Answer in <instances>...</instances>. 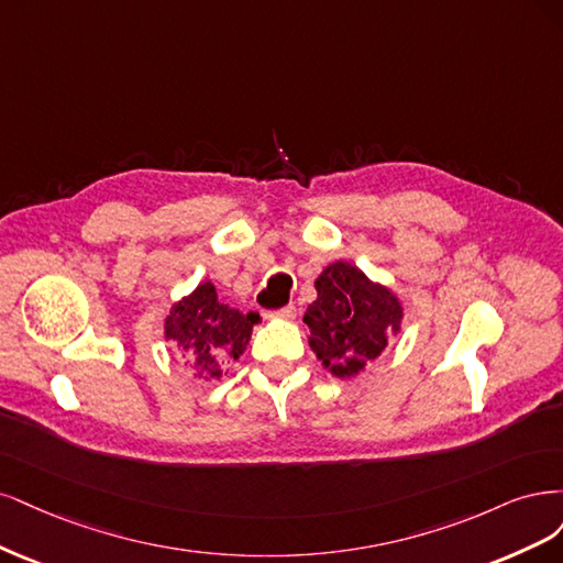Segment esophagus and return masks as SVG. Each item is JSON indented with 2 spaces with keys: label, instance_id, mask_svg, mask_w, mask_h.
Wrapping results in <instances>:
<instances>
[{
  "label": "esophagus",
  "instance_id": "1",
  "mask_svg": "<svg viewBox=\"0 0 563 563\" xmlns=\"http://www.w3.org/2000/svg\"><path fill=\"white\" fill-rule=\"evenodd\" d=\"M268 316H271V318H283V320H292V318L297 316V308H295L292 303H287V306L278 308V311H271Z\"/></svg>",
  "mask_w": 563,
  "mask_h": 563
}]
</instances>
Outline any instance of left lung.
<instances>
[{"label": "left lung", "mask_w": 563, "mask_h": 563, "mask_svg": "<svg viewBox=\"0 0 563 563\" xmlns=\"http://www.w3.org/2000/svg\"><path fill=\"white\" fill-rule=\"evenodd\" d=\"M318 299L306 308L308 343L339 378L357 376L400 332L402 303L351 262H334L316 278Z\"/></svg>", "instance_id": "left-lung-1"}]
</instances>
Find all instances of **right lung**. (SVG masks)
<instances>
[{
	"mask_svg": "<svg viewBox=\"0 0 563 563\" xmlns=\"http://www.w3.org/2000/svg\"><path fill=\"white\" fill-rule=\"evenodd\" d=\"M260 313H243L217 299L214 285L201 283L177 301L166 318V339L177 343L194 365L198 378H222L227 365L245 353Z\"/></svg>",
	"mask_w": 563,
	"mask_h": 563,
	"instance_id": "right-lung-1",
	"label": "right lung"
}]
</instances>
